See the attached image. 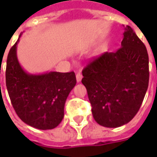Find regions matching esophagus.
Masks as SVG:
<instances>
[{
  "label": "esophagus",
  "mask_w": 157,
  "mask_h": 157,
  "mask_svg": "<svg viewBox=\"0 0 157 157\" xmlns=\"http://www.w3.org/2000/svg\"><path fill=\"white\" fill-rule=\"evenodd\" d=\"M82 79V75L81 73H77L76 74V82H81Z\"/></svg>",
  "instance_id": "34e87169"
}]
</instances>
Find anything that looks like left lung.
<instances>
[{"instance_id":"8db88e82","label":"left lung","mask_w":157,"mask_h":157,"mask_svg":"<svg viewBox=\"0 0 157 157\" xmlns=\"http://www.w3.org/2000/svg\"><path fill=\"white\" fill-rule=\"evenodd\" d=\"M82 75L96 122L107 128L126 124L139 111L148 88L149 57L145 44L126 26L121 48L94 59Z\"/></svg>"}]
</instances>
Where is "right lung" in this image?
I'll use <instances>...</instances> for the list:
<instances>
[{
	"instance_id": "right-lung-1",
	"label": "right lung",
	"mask_w": 157,
	"mask_h": 157,
	"mask_svg": "<svg viewBox=\"0 0 157 157\" xmlns=\"http://www.w3.org/2000/svg\"><path fill=\"white\" fill-rule=\"evenodd\" d=\"M18 42L19 39L10 49L6 60V84L12 104L25 124L43 130L52 129L64 118L65 101L76 84L75 73L27 72L17 59Z\"/></svg>"
}]
</instances>
